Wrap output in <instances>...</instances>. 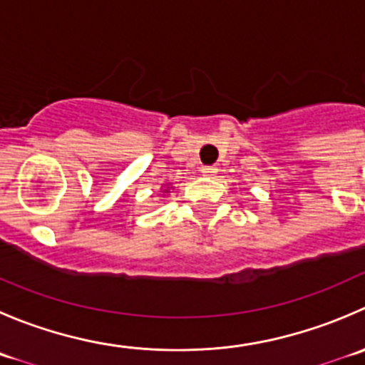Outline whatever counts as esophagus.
Returning a JSON list of instances; mask_svg holds the SVG:
<instances>
[{
	"label": "esophagus",
	"mask_w": 365,
	"mask_h": 365,
	"mask_svg": "<svg viewBox=\"0 0 365 365\" xmlns=\"http://www.w3.org/2000/svg\"><path fill=\"white\" fill-rule=\"evenodd\" d=\"M201 173H203L205 176H215L217 169L212 168V165H205V168H201Z\"/></svg>",
	"instance_id": "34e87169"
}]
</instances>
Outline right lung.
Wrapping results in <instances>:
<instances>
[{
    "label": "right lung",
    "mask_w": 365,
    "mask_h": 365,
    "mask_svg": "<svg viewBox=\"0 0 365 365\" xmlns=\"http://www.w3.org/2000/svg\"><path fill=\"white\" fill-rule=\"evenodd\" d=\"M171 189H173L171 185H165V189L162 190V192H164V194H169V192H171Z\"/></svg>",
    "instance_id": "right-lung-1"
}]
</instances>
